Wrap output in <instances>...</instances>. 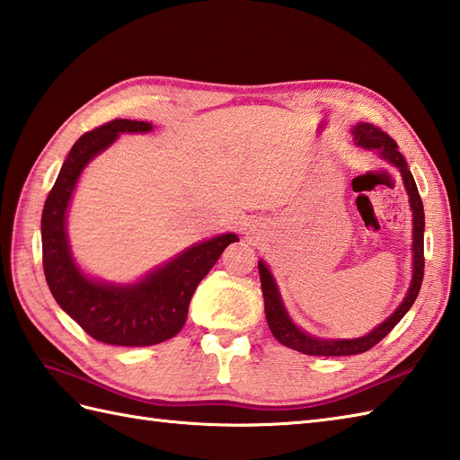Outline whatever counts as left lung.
<instances>
[{
  "label": "left lung",
  "instance_id": "8db88e82",
  "mask_svg": "<svg viewBox=\"0 0 460 460\" xmlns=\"http://www.w3.org/2000/svg\"><path fill=\"white\" fill-rule=\"evenodd\" d=\"M352 134H354L356 146L377 151L385 161H390L392 165H395L402 172L403 185L407 189V195H410V204L413 210V278H411L410 291H407L405 299L402 301L400 307L394 311L392 316H387V319L380 326H376L370 334L360 336V339H350V341H339V339L324 341V339H316V336L303 332L301 329H297V326L293 324L288 311H285V307H283L278 285H275V281L271 278V271L268 270V265L260 261L258 270H260V281H261L263 303H265V319H268L271 334L283 346H288V349H293V350L309 354V356H350V354H362L366 350H370L372 346H376L384 339V336L390 334L394 326L403 319V314L411 309V305L415 303L417 295H420L421 283H423L425 214H423V202L420 197V190H417L411 171L407 169L405 157L402 155L400 149H397L395 141L387 136L385 131H382L380 128H376L372 124L354 126Z\"/></svg>",
  "mask_w": 460,
  "mask_h": 460
}]
</instances>
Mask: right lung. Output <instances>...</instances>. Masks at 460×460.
<instances>
[{"mask_svg":"<svg viewBox=\"0 0 460 460\" xmlns=\"http://www.w3.org/2000/svg\"><path fill=\"white\" fill-rule=\"evenodd\" d=\"M146 134L147 121L111 119L84 136L70 149L58 177L45 200L40 218L43 270L50 293L60 309L104 344L151 346L172 339L187 321L189 303L236 234H222L197 243L147 278L134 285H108L92 281L76 268L66 240V208L80 172L119 134Z\"/></svg>","mask_w":460,"mask_h":460,"instance_id":"add662e5","label":"right lung"}]
</instances>
